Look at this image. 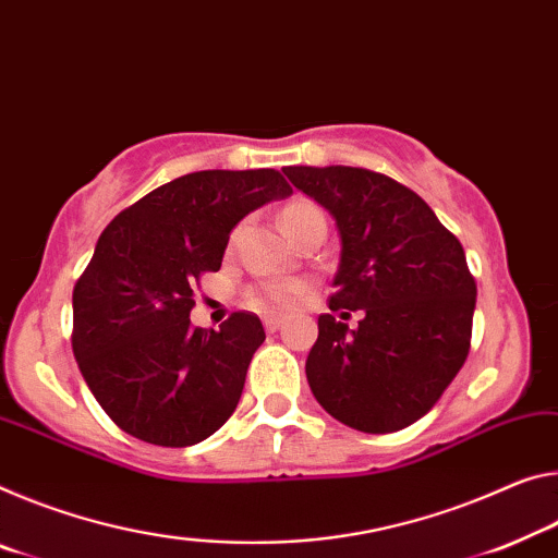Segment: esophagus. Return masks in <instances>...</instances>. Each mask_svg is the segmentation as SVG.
I'll use <instances>...</instances> for the list:
<instances>
[{
  "mask_svg": "<svg viewBox=\"0 0 558 558\" xmlns=\"http://www.w3.org/2000/svg\"><path fill=\"white\" fill-rule=\"evenodd\" d=\"M263 325H265V330H268V332H276L282 327V320H280V317H265Z\"/></svg>",
  "mask_w": 558,
  "mask_h": 558,
  "instance_id": "34e87169",
  "label": "esophagus"
}]
</instances>
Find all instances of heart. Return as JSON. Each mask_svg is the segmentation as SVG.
I'll use <instances>...</instances> for the list:
<instances>
[{
	"instance_id": "b5f03b06",
	"label": "heart",
	"mask_w": 558,
	"mask_h": 558,
	"mask_svg": "<svg viewBox=\"0 0 558 558\" xmlns=\"http://www.w3.org/2000/svg\"><path fill=\"white\" fill-rule=\"evenodd\" d=\"M325 223L323 210L307 198H295L282 206L280 210V223L290 235V241H298L300 233H305L307 228L315 223ZM305 286L303 282H265L260 288H253L245 295V305L255 307L260 313H282L298 305V300L303 298Z\"/></svg>"
}]
</instances>
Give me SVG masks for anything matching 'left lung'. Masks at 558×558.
Here are the masks:
<instances>
[{"label":"left lung","mask_w":558,"mask_h":558,"mask_svg":"<svg viewBox=\"0 0 558 558\" xmlns=\"http://www.w3.org/2000/svg\"><path fill=\"white\" fill-rule=\"evenodd\" d=\"M282 173L330 210L342 241L332 313L317 317L305 362L315 400L369 435L410 427L470 355L476 282L462 243L417 193L385 173L352 166ZM350 310L363 311L355 331L341 323Z\"/></svg>","instance_id":"1"}]
</instances>
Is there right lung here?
I'll return each mask as SVG.
<instances>
[{
    "mask_svg": "<svg viewBox=\"0 0 558 558\" xmlns=\"http://www.w3.org/2000/svg\"><path fill=\"white\" fill-rule=\"evenodd\" d=\"M290 193L276 168L196 171L104 228L74 286L72 348L88 390L126 435L191 447L231 417L265 330L245 311L218 330L193 327V288L220 270L241 218Z\"/></svg>",
    "mask_w": 558,
    "mask_h": 558,
    "instance_id": "obj_1",
    "label": "right lung"
}]
</instances>
